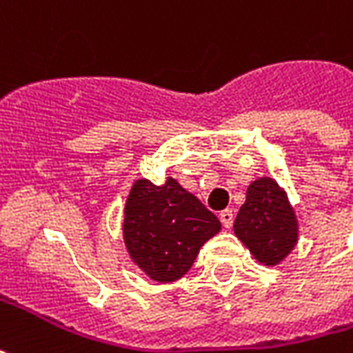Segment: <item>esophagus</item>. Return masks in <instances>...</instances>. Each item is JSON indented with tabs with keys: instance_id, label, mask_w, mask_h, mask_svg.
I'll return each instance as SVG.
<instances>
[{
	"instance_id": "34e87169",
	"label": "esophagus",
	"mask_w": 353,
	"mask_h": 353,
	"mask_svg": "<svg viewBox=\"0 0 353 353\" xmlns=\"http://www.w3.org/2000/svg\"><path fill=\"white\" fill-rule=\"evenodd\" d=\"M221 223H223L224 228H232V223H234V211L224 210L221 213Z\"/></svg>"
}]
</instances>
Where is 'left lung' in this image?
<instances>
[{"instance_id":"8db88e82","label":"left lung","mask_w":353,"mask_h":353,"mask_svg":"<svg viewBox=\"0 0 353 353\" xmlns=\"http://www.w3.org/2000/svg\"><path fill=\"white\" fill-rule=\"evenodd\" d=\"M234 232L263 265H276L297 245L299 224L288 194L275 179L260 177L247 189Z\"/></svg>"}]
</instances>
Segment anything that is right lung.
Listing matches in <instances>:
<instances>
[{"label":"right lung","mask_w":353,"mask_h":353,"mask_svg":"<svg viewBox=\"0 0 353 353\" xmlns=\"http://www.w3.org/2000/svg\"><path fill=\"white\" fill-rule=\"evenodd\" d=\"M221 232V221L174 177L163 185L137 179L123 211V241L132 262L157 281L187 273L202 245Z\"/></svg>","instance_id":"add662e5"}]
</instances>
